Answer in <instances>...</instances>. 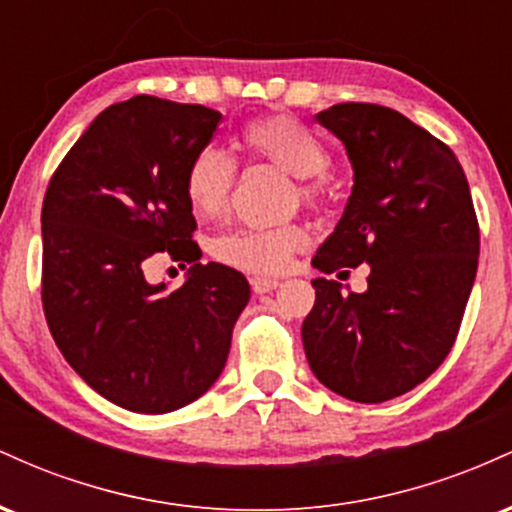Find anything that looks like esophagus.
I'll return each mask as SVG.
<instances>
[{
    "label": "esophagus",
    "mask_w": 512,
    "mask_h": 512,
    "mask_svg": "<svg viewBox=\"0 0 512 512\" xmlns=\"http://www.w3.org/2000/svg\"><path fill=\"white\" fill-rule=\"evenodd\" d=\"M250 284H252V291H255V293H269V291H274L276 286L281 284V281L279 279H269V276H255Z\"/></svg>",
    "instance_id": "esophagus-1"
}]
</instances>
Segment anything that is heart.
Masks as SVG:
<instances>
[{
  "label": "heart",
  "mask_w": 512,
  "mask_h": 512,
  "mask_svg": "<svg viewBox=\"0 0 512 512\" xmlns=\"http://www.w3.org/2000/svg\"><path fill=\"white\" fill-rule=\"evenodd\" d=\"M238 146L252 158H264L286 173L301 178L298 192L305 204L320 197V180L330 170V151L320 137L286 115L248 122L238 134ZM236 182V163L226 151L207 146L197 151L182 175V192L199 216H214L226 207ZM305 231L296 223L276 228L238 226L216 233L209 240L214 260L252 274H279L289 267L291 257L305 245Z\"/></svg>",
  "instance_id": "1"
}]
</instances>
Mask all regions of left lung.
Returning <instances> with one entry per match:
<instances>
[{
	"mask_svg": "<svg viewBox=\"0 0 512 512\" xmlns=\"http://www.w3.org/2000/svg\"><path fill=\"white\" fill-rule=\"evenodd\" d=\"M317 122L346 146L354 187L313 267L368 264L370 274L363 293L313 279L305 356L337 395L387 402L424 383L455 344L477 276V214L450 146L397 110L339 103Z\"/></svg>",
	"mask_w": 512,
	"mask_h": 512,
	"instance_id": "left-lung-1",
	"label": "left lung"
}]
</instances>
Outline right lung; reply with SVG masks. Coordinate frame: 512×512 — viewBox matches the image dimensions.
Wrapping results in <instances>:
<instances>
[{"instance_id": "add662e5", "label": "right lung", "mask_w": 512, "mask_h": 512, "mask_svg": "<svg viewBox=\"0 0 512 512\" xmlns=\"http://www.w3.org/2000/svg\"><path fill=\"white\" fill-rule=\"evenodd\" d=\"M219 122V110L156 96L110 105L45 192V320L69 366L122 409L166 414L202 397L250 301L243 274L199 262L182 192L187 163ZM158 254L193 264L178 290L145 281Z\"/></svg>"}]
</instances>
